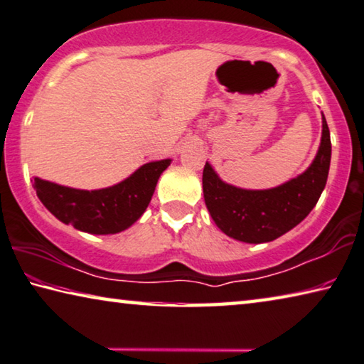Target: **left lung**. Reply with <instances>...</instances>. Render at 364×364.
<instances>
[{
    "label": "left lung",
    "instance_id": "1",
    "mask_svg": "<svg viewBox=\"0 0 364 364\" xmlns=\"http://www.w3.org/2000/svg\"><path fill=\"white\" fill-rule=\"evenodd\" d=\"M331 134L323 114V136L313 164L296 178L271 190H243L223 182L210 164L203 169L205 203L225 235L247 243L276 240L316 206L331 166Z\"/></svg>",
    "mask_w": 364,
    "mask_h": 364
}]
</instances>
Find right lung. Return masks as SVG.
I'll return each instance as SVG.
<instances>
[{
	"label": "right lung",
	"mask_w": 364,
	"mask_h": 364,
	"mask_svg": "<svg viewBox=\"0 0 364 364\" xmlns=\"http://www.w3.org/2000/svg\"><path fill=\"white\" fill-rule=\"evenodd\" d=\"M171 159L141 166L126 181L101 190H77L33 178V187L46 210L64 224L88 234H117L132 225L150 205L158 178Z\"/></svg>",
	"instance_id": "obj_1"
}]
</instances>
